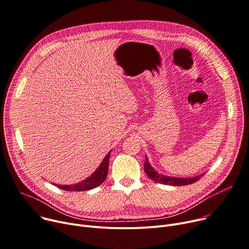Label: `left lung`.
Returning a JSON list of instances; mask_svg holds the SVG:
<instances>
[{"instance_id": "left-lung-1", "label": "left lung", "mask_w": 249, "mask_h": 249, "mask_svg": "<svg viewBox=\"0 0 249 249\" xmlns=\"http://www.w3.org/2000/svg\"><path fill=\"white\" fill-rule=\"evenodd\" d=\"M144 171L147 174V176L152 180L160 184L164 185H172V186H185L189 184H193L200 180V178L203 175L197 176V177H193V178H175V177H169V176H165L157 173L151 166L148 162L147 157L145 156V162H144Z\"/></svg>"}]
</instances>
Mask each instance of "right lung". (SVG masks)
<instances>
[{
  "label": "right lung",
  "instance_id": "right-lung-1",
  "mask_svg": "<svg viewBox=\"0 0 249 249\" xmlns=\"http://www.w3.org/2000/svg\"><path fill=\"white\" fill-rule=\"evenodd\" d=\"M110 151L107 154V156L104 158L103 162L101 163L98 169L87 179L83 180L82 182L76 183L74 185H56L59 189L65 190V191H88L91 189H94L101 185L107 175V168H108V158H109Z\"/></svg>",
  "mask_w": 249,
  "mask_h": 249
}]
</instances>
